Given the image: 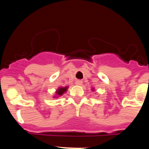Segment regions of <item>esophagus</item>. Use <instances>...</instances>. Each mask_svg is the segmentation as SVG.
Listing matches in <instances>:
<instances>
[{
  "label": "esophagus",
  "mask_w": 149,
  "mask_h": 149,
  "mask_svg": "<svg viewBox=\"0 0 149 149\" xmlns=\"http://www.w3.org/2000/svg\"><path fill=\"white\" fill-rule=\"evenodd\" d=\"M76 84L79 85H81L82 84V81L80 80H76Z\"/></svg>",
  "instance_id": "34e87169"
}]
</instances>
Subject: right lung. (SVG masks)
I'll return each mask as SVG.
<instances>
[{
    "instance_id": "obj_1",
    "label": "right lung",
    "mask_w": 149,
    "mask_h": 149,
    "mask_svg": "<svg viewBox=\"0 0 149 149\" xmlns=\"http://www.w3.org/2000/svg\"><path fill=\"white\" fill-rule=\"evenodd\" d=\"M66 90H67V88H66V87H65V88H60L57 90V94L58 95H59V96H61V95H62L63 94H64V92L66 91Z\"/></svg>"
}]
</instances>
